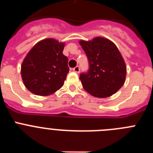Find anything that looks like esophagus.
Masks as SVG:
<instances>
[{"label": "esophagus", "mask_w": 153, "mask_h": 153, "mask_svg": "<svg viewBox=\"0 0 153 153\" xmlns=\"http://www.w3.org/2000/svg\"><path fill=\"white\" fill-rule=\"evenodd\" d=\"M73 70H74L75 73H77V74H79V66H76V67H75L74 68H73Z\"/></svg>", "instance_id": "esophagus-1"}]
</instances>
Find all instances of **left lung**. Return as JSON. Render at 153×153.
Instances as JSON below:
<instances>
[{
	"label": "left lung",
	"instance_id": "obj_1",
	"mask_svg": "<svg viewBox=\"0 0 153 153\" xmlns=\"http://www.w3.org/2000/svg\"><path fill=\"white\" fill-rule=\"evenodd\" d=\"M88 58L90 68L79 79L87 93L106 98L117 93L125 83L126 67L117 47L111 40L97 36L79 42Z\"/></svg>",
	"mask_w": 153,
	"mask_h": 153
}]
</instances>
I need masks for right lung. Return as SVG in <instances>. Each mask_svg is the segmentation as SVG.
<instances>
[{
	"instance_id": "add662e5",
	"label": "right lung",
	"mask_w": 153,
	"mask_h": 153,
	"mask_svg": "<svg viewBox=\"0 0 153 153\" xmlns=\"http://www.w3.org/2000/svg\"><path fill=\"white\" fill-rule=\"evenodd\" d=\"M65 44L53 38L36 43L24 58L21 77L24 86L37 96H49L63 86L69 73Z\"/></svg>"
}]
</instances>
